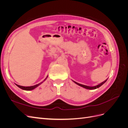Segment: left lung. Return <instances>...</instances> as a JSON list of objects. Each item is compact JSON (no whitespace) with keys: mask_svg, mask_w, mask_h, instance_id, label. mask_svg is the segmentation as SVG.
<instances>
[{"mask_svg":"<svg viewBox=\"0 0 128 128\" xmlns=\"http://www.w3.org/2000/svg\"><path fill=\"white\" fill-rule=\"evenodd\" d=\"M107 79L106 80H105L104 81V82H102V83H101L100 84H98V85H97V86H85V85H83V84H80V83H77V82H75V81H74V80H72L75 83H76V84H77V85H78L79 86H82V87H83V88H86V89H89V90H94V89H96V88H99L100 86H101L102 85H103L104 83H105L106 81H107Z\"/></svg>","mask_w":128,"mask_h":128,"instance_id":"obj_1","label":"left lung"}]
</instances>
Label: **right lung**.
Here are the masks:
<instances>
[{
  "label": "right lung",
  "mask_w": 128,
  "mask_h": 128,
  "mask_svg": "<svg viewBox=\"0 0 128 128\" xmlns=\"http://www.w3.org/2000/svg\"><path fill=\"white\" fill-rule=\"evenodd\" d=\"M48 77V76H47V77H46V78H45V80H43V82L46 80V78H47ZM43 82H41V83H39V84H38L34 85V86H19V85H18V84H15L16 85V86H18V88H20L22 89V90H26V91H30V90H34V89L36 88H37V86H39Z\"/></svg>",
  "instance_id": "obj_1"
}]
</instances>
